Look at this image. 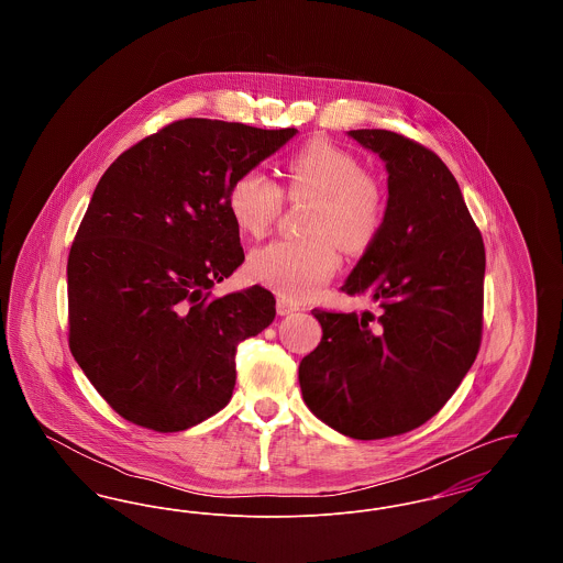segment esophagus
Segmentation results:
<instances>
[{"label":"esophagus","instance_id":"obj_1","mask_svg":"<svg viewBox=\"0 0 563 563\" xmlns=\"http://www.w3.org/2000/svg\"><path fill=\"white\" fill-rule=\"evenodd\" d=\"M299 310V303H295V301H289V299H285V297H278L276 299V312L280 314V317H287V314H294Z\"/></svg>","mask_w":563,"mask_h":563}]
</instances>
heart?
<instances>
[{
  "label": "heart",
  "mask_w": 563,
  "mask_h": 563,
  "mask_svg": "<svg viewBox=\"0 0 563 563\" xmlns=\"http://www.w3.org/2000/svg\"><path fill=\"white\" fill-rule=\"evenodd\" d=\"M291 196L312 194L306 239H280L260 246L249 257V276L287 299H308L322 289L340 266V245L367 249L384 221L386 196L379 181L365 173L363 161L329 141H310L285 164ZM228 207L249 236H264L283 207V189L266 173L253 168L236 177Z\"/></svg>",
  "instance_id": "1"
}]
</instances>
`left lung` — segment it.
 I'll return each mask as SVG.
<instances>
[{"label": "left lung", "mask_w": 563, "mask_h": 563, "mask_svg": "<svg viewBox=\"0 0 563 563\" xmlns=\"http://www.w3.org/2000/svg\"><path fill=\"white\" fill-rule=\"evenodd\" d=\"M386 164L384 221L342 291L382 312L312 310L321 344L299 363L310 411L352 439L418 429L455 393L482 344L485 249L443 161L402 134L361 129Z\"/></svg>", "instance_id": "obj_1"}]
</instances>
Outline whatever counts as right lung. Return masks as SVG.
I'll return each mask as SVG.
<instances>
[{"label":"right lung","mask_w":563,"mask_h":563,"mask_svg":"<svg viewBox=\"0 0 563 563\" xmlns=\"http://www.w3.org/2000/svg\"><path fill=\"white\" fill-rule=\"evenodd\" d=\"M297 129L188 118L113 162L69 251V349L129 422L186 430L223 409L236 350L276 317L253 285L211 299L244 262L228 196Z\"/></svg>","instance_id":"1"}]
</instances>
